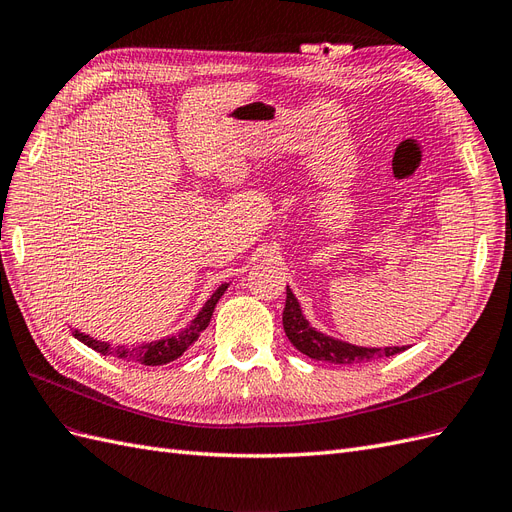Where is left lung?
Returning a JSON list of instances; mask_svg holds the SVG:
<instances>
[{
    "mask_svg": "<svg viewBox=\"0 0 512 512\" xmlns=\"http://www.w3.org/2000/svg\"><path fill=\"white\" fill-rule=\"evenodd\" d=\"M283 328L287 339L291 341L298 352L309 356L313 360L321 362H334V364H356V362H369L375 358H388L394 354H401L407 349L403 347H360L352 345L341 339L328 337V334L319 332L309 324V319L304 317L300 302L294 296V291L287 287V300L283 311Z\"/></svg>",
    "mask_w": 512,
    "mask_h": 512,
    "instance_id": "obj_1",
    "label": "left lung"
}]
</instances>
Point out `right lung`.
<instances>
[{
    "label": "right lung",
    "instance_id": "1",
    "mask_svg": "<svg viewBox=\"0 0 512 512\" xmlns=\"http://www.w3.org/2000/svg\"><path fill=\"white\" fill-rule=\"evenodd\" d=\"M227 287H229V283L218 285L214 294L206 300V304L201 306V311L195 315L191 324H188L182 332L173 334V337L141 343L137 347H124V345L113 347L111 343L98 341V339L90 337V334L79 332V330H72V337L85 343L87 347H92L94 352H98L102 356H115V358H122L126 362H141V364H145V367H158V364H167V362H173L175 358H180L186 349L199 339V334L208 328L212 313H214V306L218 300H221Z\"/></svg>",
    "mask_w": 512,
    "mask_h": 512
}]
</instances>
